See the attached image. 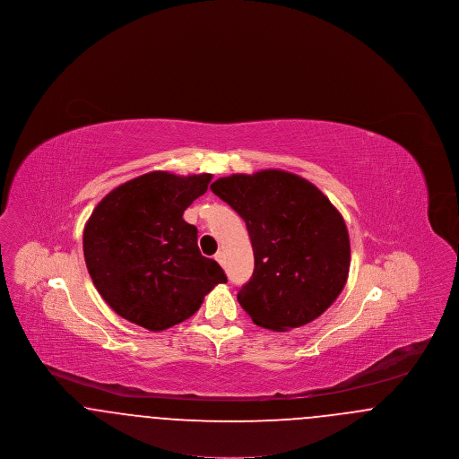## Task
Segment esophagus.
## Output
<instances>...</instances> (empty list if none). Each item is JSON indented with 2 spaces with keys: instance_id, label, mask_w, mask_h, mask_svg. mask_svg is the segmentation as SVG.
<instances>
[{
  "instance_id": "esophagus-1",
  "label": "esophagus",
  "mask_w": 459,
  "mask_h": 459,
  "mask_svg": "<svg viewBox=\"0 0 459 459\" xmlns=\"http://www.w3.org/2000/svg\"><path fill=\"white\" fill-rule=\"evenodd\" d=\"M215 260H217V262H219L221 266L225 264V258H223V253H221V251H219V253L215 255Z\"/></svg>"
}]
</instances>
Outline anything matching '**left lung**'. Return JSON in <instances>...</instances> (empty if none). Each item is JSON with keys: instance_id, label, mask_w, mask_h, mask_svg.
I'll return each instance as SVG.
<instances>
[{"instance_id": "obj_1", "label": "left lung", "mask_w": 459, "mask_h": 459, "mask_svg": "<svg viewBox=\"0 0 459 459\" xmlns=\"http://www.w3.org/2000/svg\"><path fill=\"white\" fill-rule=\"evenodd\" d=\"M210 189L249 232L255 272L238 301L251 320L284 332L318 318L350 273V234L328 197L284 170L221 177Z\"/></svg>"}]
</instances>
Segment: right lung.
Masks as SVG:
<instances>
[{
	"label": "right lung",
	"mask_w": 459,
	"mask_h": 459,
	"mask_svg": "<svg viewBox=\"0 0 459 459\" xmlns=\"http://www.w3.org/2000/svg\"><path fill=\"white\" fill-rule=\"evenodd\" d=\"M210 174L150 172L115 187L84 227V258L101 298L122 318L160 332L193 316L227 277L182 219Z\"/></svg>",
	"instance_id": "right-lung-1"
}]
</instances>
